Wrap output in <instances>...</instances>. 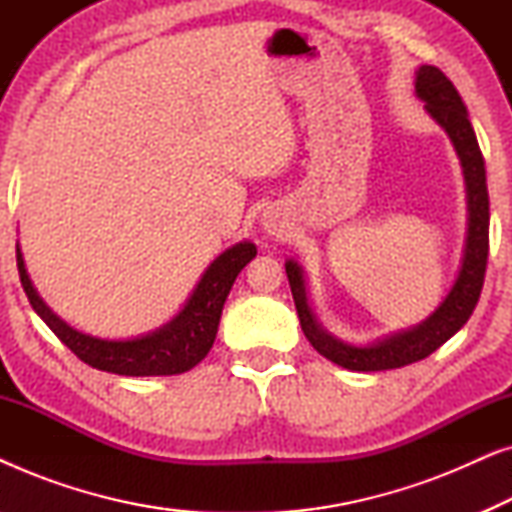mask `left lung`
<instances>
[{"mask_svg": "<svg viewBox=\"0 0 512 512\" xmlns=\"http://www.w3.org/2000/svg\"><path fill=\"white\" fill-rule=\"evenodd\" d=\"M417 95L426 102L429 114L443 125L447 135L454 142L461 158L468 191V237L464 263H461L457 284L452 286L450 296L445 303L431 314L424 324L412 328V331L391 335L387 340L375 342L368 347H354L335 340L326 331H321L314 321L310 307H307L305 284L300 268L293 261L286 263V277L296 303L300 326H303L305 338L328 361L338 363L347 370H363V373H375V370L403 368L410 363L422 361L426 356L452 338L461 326L471 317L475 305H478L482 284H485L487 254H489V195H487V177H485V158L475 139V132L468 121L466 107L461 95L452 81L440 72L438 67L422 65L417 72Z\"/></svg>", "mask_w": 512, "mask_h": 512, "instance_id": "obj_1", "label": "left lung"}]
</instances>
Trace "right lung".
I'll return each instance as SVG.
<instances>
[{"label":"right lung","mask_w":512,"mask_h":512,"mask_svg":"<svg viewBox=\"0 0 512 512\" xmlns=\"http://www.w3.org/2000/svg\"><path fill=\"white\" fill-rule=\"evenodd\" d=\"M256 256V247L251 242L235 244L233 249L223 251L202 275L198 289L193 291L184 310L160 331L144 335L135 340H100L93 335L74 331L65 321L44 305L27 277L23 254L16 247L18 275L25 296L34 307V312L46 321V326L79 356L83 363L107 373L128 377H156V375H179L191 370L205 359L214 345L223 303H226L235 277Z\"/></svg>","instance_id":"1"}]
</instances>
